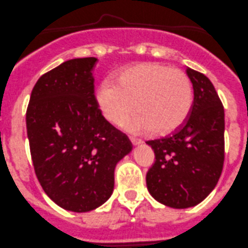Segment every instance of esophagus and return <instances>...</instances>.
I'll return each instance as SVG.
<instances>
[{
  "instance_id": "1",
  "label": "esophagus",
  "mask_w": 248,
  "mask_h": 248,
  "mask_svg": "<svg viewBox=\"0 0 248 248\" xmlns=\"http://www.w3.org/2000/svg\"><path fill=\"white\" fill-rule=\"evenodd\" d=\"M130 142L133 143V146H138V145H140V143H141V141H140V140H138V139L130 138Z\"/></svg>"
}]
</instances>
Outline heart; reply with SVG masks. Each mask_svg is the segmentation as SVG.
<instances>
[{
	"label": "heart",
	"mask_w": 248,
	"mask_h": 248,
	"mask_svg": "<svg viewBox=\"0 0 248 248\" xmlns=\"http://www.w3.org/2000/svg\"><path fill=\"white\" fill-rule=\"evenodd\" d=\"M95 102L109 124L128 123L129 130L166 135L183 125L192 106V84L184 70L161 63L129 65L113 77V84L101 82Z\"/></svg>",
	"instance_id": "1"
}]
</instances>
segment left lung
<instances>
[{"label":"left lung","mask_w":248,"mask_h":248,"mask_svg":"<svg viewBox=\"0 0 248 248\" xmlns=\"http://www.w3.org/2000/svg\"><path fill=\"white\" fill-rule=\"evenodd\" d=\"M193 86L187 118L173 134L146 141L155 163L146 174L150 193L171 208L199 204L212 192L225 158L224 107L211 80L186 68Z\"/></svg>","instance_id":"left-lung-1"}]
</instances>
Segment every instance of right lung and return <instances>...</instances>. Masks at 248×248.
Wrapping results in <instances>:
<instances>
[{
    "label": "right lung",
    "instance_id": "obj_1",
    "mask_svg": "<svg viewBox=\"0 0 248 248\" xmlns=\"http://www.w3.org/2000/svg\"><path fill=\"white\" fill-rule=\"evenodd\" d=\"M95 57L75 58L40 77L30 95L27 131L35 174L62 208L89 212L114 187V168L133 146L95 102Z\"/></svg>",
    "mask_w": 248,
    "mask_h": 248
}]
</instances>
